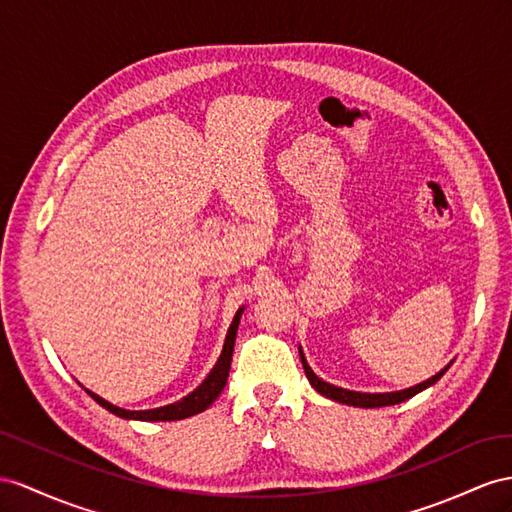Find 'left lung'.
I'll use <instances>...</instances> for the list:
<instances>
[{
    "label": "left lung",
    "instance_id": "left-lung-1",
    "mask_svg": "<svg viewBox=\"0 0 512 512\" xmlns=\"http://www.w3.org/2000/svg\"><path fill=\"white\" fill-rule=\"evenodd\" d=\"M298 352H300V361H303V368H305V374L309 378L311 387L316 389L318 393H322V396H326L329 400H335V402H342V404H350V406H361V409H376V406H389V404H400L404 400L413 398L415 393L424 391L426 387L435 385L439 378L448 372L450 365H445V368L441 372H437L432 378H428V381L419 383L415 387H409V389H402V391H389V393H361V391H350V389H342V387H335L331 383L322 381L320 376L313 374V370L309 368V363L303 355V350H300L298 346Z\"/></svg>",
    "mask_w": 512,
    "mask_h": 512
}]
</instances>
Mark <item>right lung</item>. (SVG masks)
<instances>
[{
    "mask_svg": "<svg viewBox=\"0 0 512 512\" xmlns=\"http://www.w3.org/2000/svg\"><path fill=\"white\" fill-rule=\"evenodd\" d=\"M242 311H244V307L238 313H235V318H233L229 331H227V337H225V346H222V352H220V357L212 368V372H209L205 381L199 387H196L192 393H188L186 398H181L173 404L160 406V409L127 411V409H121V406H114L108 400H103L101 396H97V393H93V391L86 389V393L95 402H99L103 409H108L110 413L125 417V419H140V422H175V419H186L190 415L205 411L207 406L220 396V391L225 389V385H227V376H229V370H231L233 346H235V335H238V324H240V318H242Z\"/></svg>",
    "mask_w": 512,
    "mask_h": 512,
    "instance_id": "right-lung-1",
    "label": "right lung"
}]
</instances>
